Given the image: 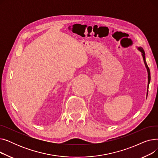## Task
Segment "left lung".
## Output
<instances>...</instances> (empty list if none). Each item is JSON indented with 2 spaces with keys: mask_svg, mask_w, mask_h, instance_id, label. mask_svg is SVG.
Here are the masks:
<instances>
[{
  "mask_svg": "<svg viewBox=\"0 0 158 158\" xmlns=\"http://www.w3.org/2000/svg\"><path fill=\"white\" fill-rule=\"evenodd\" d=\"M138 50L139 51L142 52V55L143 56V61L144 63L145 64V67L147 69V73H148V88H147V95H148V85L149 83H150V81H151V72H150V70H149L148 66L146 63V60H145V51H143V49L142 47H138Z\"/></svg>",
  "mask_w": 158,
  "mask_h": 158,
  "instance_id": "1",
  "label": "left lung"
}]
</instances>
